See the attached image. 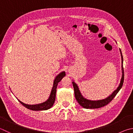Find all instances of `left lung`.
<instances>
[{
  "mask_svg": "<svg viewBox=\"0 0 133 133\" xmlns=\"http://www.w3.org/2000/svg\"><path fill=\"white\" fill-rule=\"evenodd\" d=\"M120 54H121L122 56V78L120 80V83L119 87L113 92L111 94L110 96H109L108 98L104 99L102 100H99V101H91L88 100L87 99L84 98L83 96L81 95L80 91L79 90V88L77 86V84L74 83V82H72L73 84L74 90V95L75 98H76V100L78 103L80 105L81 107H83L85 109H97L101 107H104L108 105L109 103L112 101L113 98L115 97L116 94L118 93V92L120 91V89L122 87L123 84L124 82V70L123 67V55L122 54L121 50L120 49Z\"/></svg>",
  "mask_w": 133,
  "mask_h": 133,
  "instance_id": "8db88e82",
  "label": "left lung"
}]
</instances>
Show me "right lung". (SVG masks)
<instances>
[{
  "mask_svg": "<svg viewBox=\"0 0 133 133\" xmlns=\"http://www.w3.org/2000/svg\"><path fill=\"white\" fill-rule=\"evenodd\" d=\"M65 75H66L65 72L63 71V72H62V73H60L56 77V78H55L54 82V85H53L49 98H48V99L46 101H45V102L39 103V104L31 105L25 104V103H24L23 102H21V101L18 99V101L24 106V107H25L26 108L28 109H30L32 110L38 111V110H44L49 109H50L53 105H54L55 103V98H56V88H57V84H58L59 82L61 81V79L65 76Z\"/></svg>",
  "mask_w": 133,
  "mask_h": 133,
  "instance_id": "right-lung-1",
  "label": "right lung"
}]
</instances>
